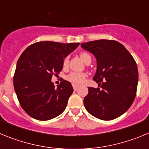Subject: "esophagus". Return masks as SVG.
I'll return each mask as SVG.
<instances>
[{"mask_svg":"<svg viewBox=\"0 0 149 149\" xmlns=\"http://www.w3.org/2000/svg\"><path fill=\"white\" fill-rule=\"evenodd\" d=\"M79 88V86L78 85H75V84H73V89L74 90H77V89Z\"/></svg>","mask_w":149,"mask_h":149,"instance_id":"1","label":"esophagus"}]
</instances>
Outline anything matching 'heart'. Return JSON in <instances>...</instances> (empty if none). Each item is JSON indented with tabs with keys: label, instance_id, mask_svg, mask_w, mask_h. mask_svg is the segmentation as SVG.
<instances>
[{
	"label": "heart",
	"instance_id": "heart-1",
	"mask_svg": "<svg viewBox=\"0 0 149 149\" xmlns=\"http://www.w3.org/2000/svg\"><path fill=\"white\" fill-rule=\"evenodd\" d=\"M89 56V54H88L87 53H85V52H82V53L80 54V57H81V60L83 61H85L86 60V58H88ZM68 58H65L63 60V65L65 66V65H68ZM86 77V74L84 73H81V72H72L67 76L66 79L68 81L73 83V84H81V83L84 82V79Z\"/></svg>",
	"mask_w": 149,
	"mask_h": 149
}]
</instances>
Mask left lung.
<instances>
[{"label": "left lung", "mask_w": 149, "mask_h": 149, "mask_svg": "<svg viewBox=\"0 0 149 149\" xmlns=\"http://www.w3.org/2000/svg\"><path fill=\"white\" fill-rule=\"evenodd\" d=\"M97 62L93 80L101 88L88 87L84 98L86 110L101 120L116 119L129 109L136 96L138 84L136 63L125 46L114 40L82 43Z\"/></svg>", "instance_id": "8db88e82"}]
</instances>
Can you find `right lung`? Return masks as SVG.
<instances>
[{
    "label": "right lung",
    "instance_id": "1",
    "mask_svg": "<svg viewBox=\"0 0 149 149\" xmlns=\"http://www.w3.org/2000/svg\"><path fill=\"white\" fill-rule=\"evenodd\" d=\"M79 45L39 42L22 54L17 62L13 84L21 106L30 116L47 121L65 110L73 87L67 81L55 87L51 78L62 70L64 59Z\"/></svg>",
    "mask_w": 149,
    "mask_h": 149
}]
</instances>
